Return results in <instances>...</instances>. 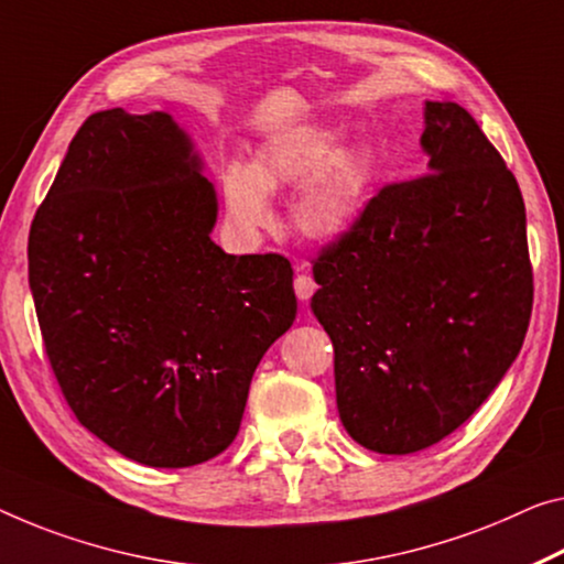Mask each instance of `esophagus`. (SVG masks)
<instances>
[{"mask_svg": "<svg viewBox=\"0 0 564 564\" xmlns=\"http://www.w3.org/2000/svg\"><path fill=\"white\" fill-rule=\"evenodd\" d=\"M315 290H317V284L307 274V267L305 264L297 267V276H294V294H297V300L307 302L312 294H315Z\"/></svg>", "mask_w": 564, "mask_h": 564, "instance_id": "esophagus-1", "label": "esophagus"}]
</instances>
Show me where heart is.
I'll return each instance as SVG.
<instances>
[{
	"label": "heart",
	"mask_w": 564,
	"mask_h": 564,
	"mask_svg": "<svg viewBox=\"0 0 564 564\" xmlns=\"http://www.w3.org/2000/svg\"><path fill=\"white\" fill-rule=\"evenodd\" d=\"M224 209L239 237L252 239L272 224L270 194L297 188L292 224L300 237L333 245L348 237L376 186V161L360 145H343L335 128H300L274 138L254 161L224 171Z\"/></svg>",
	"instance_id": "obj_1"
}]
</instances>
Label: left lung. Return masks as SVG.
Instances as JSON below:
<instances>
[{
	"mask_svg": "<svg viewBox=\"0 0 564 564\" xmlns=\"http://www.w3.org/2000/svg\"><path fill=\"white\" fill-rule=\"evenodd\" d=\"M426 176L386 186L317 257L312 315L335 348L345 431L423 452L487 401L532 315L517 178L458 102H423Z\"/></svg>",
	"mask_w": 564,
	"mask_h": 564,
	"instance_id": "obj_1",
	"label": "left lung"
}]
</instances>
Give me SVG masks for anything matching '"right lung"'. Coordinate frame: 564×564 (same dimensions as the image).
<instances>
[{
  "label": "right lung",
  "mask_w": 564,
  "mask_h": 564,
  "mask_svg": "<svg viewBox=\"0 0 564 564\" xmlns=\"http://www.w3.org/2000/svg\"><path fill=\"white\" fill-rule=\"evenodd\" d=\"M216 216L173 116L110 108L73 138L30 229V292L67 403L153 469L231 444L259 360L297 315L288 259L227 254Z\"/></svg>",
  "instance_id": "right-lung-1"
}]
</instances>
